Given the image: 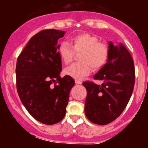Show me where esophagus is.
Returning <instances> with one entry per match:
<instances>
[{
  "instance_id": "esophagus-1",
  "label": "esophagus",
  "mask_w": 148,
  "mask_h": 148,
  "mask_svg": "<svg viewBox=\"0 0 148 148\" xmlns=\"http://www.w3.org/2000/svg\"><path fill=\"white\" fill-rule=\"evenodd\" d=\"M75 83L77 84H82V82L80 80H78V79H76L75 80Z\"/></svg>"
}]
</instances>
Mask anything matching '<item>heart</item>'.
Here are the masks:
<instances>
[{"label":"heart","instance_id":"heart-1","mask_svg":"<svg viewBox=\"0 0 148 148\" xmlns=\"http://www.w3.org/2000/svg\"><path fill=\"white\" fill-rule=\"evenodd\" d=\"M70 44L63 42L58 49L59 56L64 63L72 62L75 52H82L79 63H74L65 69L66 75L74 79H82L89 75L92 67L95 70L102 68L110 57V48L106 43L92 34L82 33L70 38Z\"/></svg>","mask_w":148,"mask_h":148}]
</instances>
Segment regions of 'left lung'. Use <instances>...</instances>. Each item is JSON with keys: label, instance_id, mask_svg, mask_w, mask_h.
Listing matches in <instances>:
<instances>
[{"label": "left lung", "instance_id": "obj_1", "mask_svg": "<svg viewBox=\"0 0 148 148\" xmlns=\"http://www.w3.org/2000/svg\"><path fill=\"white\" fill-rule=\"evenodd\" d=\"M110 57L107 64L94 76L102 85L92 82L82 84L87 92L84 112L88 120L104 125L122 114L133 92L135 71L132 56L122 44L109 43Z\"/></svg>", "mask_w": 148, "mask_h": 148}]
</instances>
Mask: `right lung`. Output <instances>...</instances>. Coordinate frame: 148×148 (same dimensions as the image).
Instances as JSON below:
<instances>
[{
    "label": "right lung",
    "instance_id": "1",
    "mask_svg": "<svg viewBox=\"0 0 148 148\" xmlns=\"http://www.w3.org/2000/svg\"><path fill=\"white\" fill-rule=\"evenodd\" d=\"M64 31L46 29L34 36L17 59L16 88L31 116L45 125L63 120L74 80L60 77L62 64L58 40Z\"/></svg>",
    "mask_w": 148,
    "mask_h": 148
}]
</instances>
